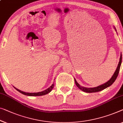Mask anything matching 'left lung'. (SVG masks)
<instances>
[{
	"mask_svg": "<svg viewBox=\"0 0 123 123\" xmlns=\"http://www.w3.org/2000/svg\"><path fill=\"white\" fill-rule=\"evenodd\" d=\"M114 29H115V30H116V28L114 27ZM122 54H121L119 62V64L118 65V67H117L116 71H115V73H114V74H113V75L112 76V77H111V79H110V80H109L108 81H107V82L105 83L104 84L98 86L97 87H92V88L84 87L80 86V85H79L78 83L77 82V81H76V79H75L74 80H75V84H76L77 87H78L79 89L82 90V91H84V92H87V93H92V92H96L101 91L107 88L108 87L112 85L113 83H114L115 80H116L117 77V76H118V75L119 74V72L120 65H121V64H122Z\"/></svg>",
	"mask_w": 123,
	"mask_h": 123,
	"instance_id": "left-lung-1",
	"label": "left lung"
}]
</instances>
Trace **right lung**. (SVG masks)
<instances>
[{
  "label": "right lung",
  "mask_w": 123,
  "mask_h": 123,
  "mask_svg": "<svg viewBox=\"0 0 123 123\" xmlns=\"http://www.w3.org/2000/svg\"><path fill=\"white\" fill-rule=\"evenodd\" d=\"M54 84H53L52 85H51L48 88H47L46 90L44 91H43L42 92H36V93H28V92H25L22 91H20V90L18 89V88H16L14 87L15 88V89L18 91V92H20V93H21L22 94H24L25 95H26V96H43V95H45V94H48V93H49V92L52 91V90L53 88V87H54Z\"/></svg>",
  "instance_id": "obj_1"
}]
</instances>
